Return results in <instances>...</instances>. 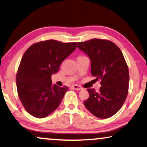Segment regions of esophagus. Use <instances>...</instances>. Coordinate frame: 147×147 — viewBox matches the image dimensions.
Listing matches in <instances>:
<instances>
[{
  "label": "esophagus",
  "mask_w": 147,
  "mask_h": 147,
  "mask_svg": "<svg viewBox=\"0 0 147 147\" xmlns=\"http://www.w3.org/2000/svg\"><path fill=\"white\" fill-rule=\"evenodd\" d=\"M72 88H74V89L76 90H80L83 89L82 87H81V86H78V85H73V86H72Z\"/></svg>",
  "instance_id": "esophagus-1"
}]
</instances>
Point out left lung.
I'll use <instances>...</instances> for the list:
<instances>
[{"label": "left lung", "instance_id": "left-lung-1", "mask_svg": "<svg viewBox=\"0 0 147 147\" xmlns=\"http://www.w3.org/2000/svg\"><path fill=\"white\" fill-rule=\"evenodd\" d=\"M78 48L90 58L92 76L101 85L99 91L88 88L89 97L84 106L99 119L112 117L121 109L128 94L129 70L123 54L115 43L105 39L78 42Z\"/></svg>", "mask_w": 147, "mask_h": 147}]
</instances>
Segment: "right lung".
Listing matches in <instances>:
<instances>
[{
	"label": "right lung",
	"instance_id": "obj_1",
	"mask_svg": "<svg viewBox=\"0 0 147 147\" xmlns=\"http://www.w3.org/2000/svg\"><path fill=\"white\" fill-rule=\"evenodd\" d=\"M76 47V42L46 40L34 43L24 54L16 85L19 98L30 115L44 118L59 107L68 87L52 85L51 76Z\"/></svg>",
	"mask_w": 147,
	"mask_h": 147
}]
</instances>
